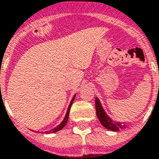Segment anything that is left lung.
<instances>
[{
	"instance_id": "left-lung-1",
	"label": "left lung",
	"mask_w": 159,
	"mask_h": 159,
	"mask_svg": "<svg viewBox=\"0 0 159 159\" xmlns=\"http://www.w3.org/2000/svg\"><path fill=\"white\" fill-rule=\"evenodd\" d=\"M96 111H97V115L98 117V119L100 120L101 124L107 129L112 130V131H119V128L125 127L124 125H121L119 123H114L111 120V119L104 112L103 108L101 105V102L97 98H96Z\"/></svg>"
}]
</instances>
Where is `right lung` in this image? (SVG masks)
I'll return each mask as SVG.
<instances>
[{"label": "right lung", "instance_id": "1", "mask_svg": "<svg viewBox=\"0 0 159 159\" xmlns=\"http://www.w3.org/2000/svg\"><path fill=\"white\" fill-rule=\"evenodd\" d=\"M75 96H74V97L72 98L71 102H70L69 106H68V111H67V113H66V116H65V118H64V119L62 120V122L59 125H57V127H55L54 129H51V130H49V131H46V133H47V134H48V133H54V132L58 131V130L62 129L66 125V124H67V122H68V116H69V111H70V107H71L72 104H73V102H74V100H75Z\"/></svg>", "mask_w": 159, "mask_h": 159}]
</instances>
